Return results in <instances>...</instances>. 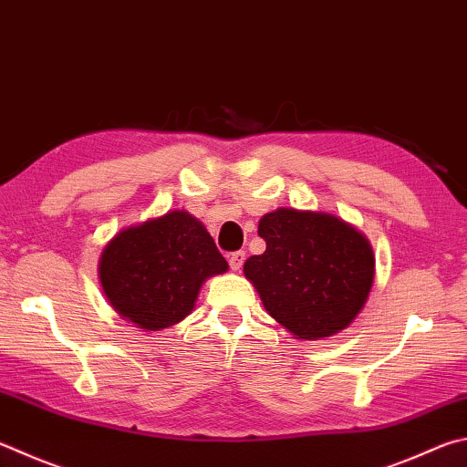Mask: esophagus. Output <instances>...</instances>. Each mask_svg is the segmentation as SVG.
<instances>
[{
	"instance_id": "obj_1",
	"label": "esophagus",
	"mask_w": 467,
	"mask_h": 467,
	"mask_svg": "<svg viewBox=\"0 0 467 467\" xmlns=\"http://www.w3.org/2000/svg\"><path fill=\"white\" fill-rule=\"evenodd\" d=\"M228 263H231V269L233 271H239L244 263V251H234L231 253V257H228Z\"/></svg>"
}]
</instances>
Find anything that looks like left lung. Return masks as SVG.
I'll return each mask as SVG.
<instances>
[{"label":"left lung","instance_id":"obj_1","mask_svg":"<svg viewBox=\"0 0 467 467\" xmlns=\"http://www.w3.org/2000/svg\"><path fill=\"white\" fill-rule=\"evenodd\" d=\"M263 255L243 274L267 315L300 341L341 333L366 306L376 275L368 236L341 216L320 210L277 208L259 220Z\"/></svg>","mask_w":467,"mask_h":467}]
</instances>
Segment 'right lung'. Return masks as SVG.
<instances>
[{
    "instance_id": "1",
    "label": "right lung",
    "mask_w": 467,
    "mask_h": 467,
    "mask_svg": "<svg viewBox=\"0 0 467 467\" xmlns=\"http://www.w3.org/2000/svg\"><path fill=\"white\" fill-rule=\"evenodd\" d=\"M226 271L206 226L183 208L122 228L98 263L109 306L147 333L192 315L206 279Z\"/></svg>"
}]
</instances>
